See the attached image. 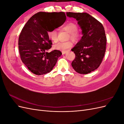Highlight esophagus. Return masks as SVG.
<instances>
[{
    "label": "esophagus",
    "mask_w": 124,
    "mask_h": 124,
    "mask_svg": "<svg viewBox=\"0 0 124 124\" xmlns=\"http://www.w3.org/2000/svg\"><path fill=\"white\" fill-rule=\"evenodd\" d=\"M66 52H62V55L66 54Z\"/></svg>",
    "instance_id": "34e87169"
}]
</instances>
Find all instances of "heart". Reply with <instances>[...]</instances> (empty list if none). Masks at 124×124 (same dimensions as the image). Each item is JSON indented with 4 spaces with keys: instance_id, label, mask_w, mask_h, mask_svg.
<instances>
[{
    "instance_id": "1",
    "label": "heart",
    "mask_w": 124,
    "mask_h": 124,
    "mask_svg": "<svg viewBox=\"0 0 124 124\" xmlns=\"http://www.w3.org/2000/svg\"><path fill=\"white\" fill-rule=\"evenodd\" d=\"M63 29L69 33V38L73 41H77L80 38L81 34L78 30L77 25L73 22H69L66 24L62 27ZM47 36L53 42H56L58 41L57 32L55 29L50 30L47 31ZM72 43L71 41L65 42H58L54 46V48L56 50L66 52L72 46Z\"/></svg>"
}]
</instances>
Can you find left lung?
Wrapping results in <instances>:
<instances>
[{
	"mask_svg": "<svg viewBox=\"0 0 124 124\" xmlns=\"http://www.w3.org/2000/svg\"><path fill=\"white\" fill-rule=\"evenodd\" d=\"M66 15L76 18L83 34L71 49L76 55L71 65L78 73H91L99 67L106 52L107 38L103 26L87 13L69 12Z\"/></svg>",
	"mask_w": 124,
	"mask_h": 124,
	"instance_id": "8db88e82",
	"label": "left lung"
}]
</instances>
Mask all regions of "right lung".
I'll list each match as a JSON object with an SVG mask.
<instances>
[{
    "label": "right lung",
    "mask_w": 124,
    "mask_h": 124,
    "mask_svg": "<svg viewBox=\"0 0 124 124\" xmlns=\"http://www.w3.org/2000/svg\"><path fill=\"white\" fill-rule=\"evenodd\" d=\"M66 19L63 12H40L30 18L22 29L18 38L21 58L33 73L39 76L51 72L62 55L59 50L47 52L52 44L47 33L62 25Z\"/></svg>",
    "instance_id": "right-lung-1"
}]
</instances>
